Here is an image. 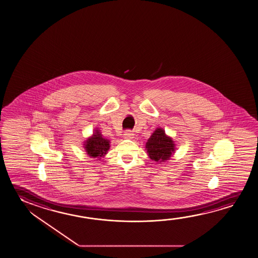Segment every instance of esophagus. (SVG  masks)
Segmentation results:
<instances>
[{
    "label": "esophagus",
    "mask_w": 258,
    "mask_h": 258,
    "mask_svg": "<svg viewBox=\"0 0 258 258\" xmlns=\"http://www.w3.org/2000/svg\"><path fill=\"white\" fill-rule=\"evenodd\" d=\"M123 136H124V138H126V139H133V138L135 137V134H133L132 132L127 131L124 133Z\"/></svg>",
    "instance_id": "34e87169"
}]
</instances>
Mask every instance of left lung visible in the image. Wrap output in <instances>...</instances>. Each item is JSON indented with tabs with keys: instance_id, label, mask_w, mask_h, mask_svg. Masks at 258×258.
Returning <instances> with one entry per match:
<instances>
[{
	"instance_id": "1",
	"label": "left lung",
	"mask_w": 258,
	"mask_h": 258,
	"mask_svg": "<svg viewBox=\"0 0 258 258\" xmlns=\"http://www.w3.org/2000/svg\"><path fill=\"white\" fill-rule=\"evenodd\" d=\"M145 150L152 161L161 164L170 160L176 152V144L170 136H168L163 128H157L148 139Z\"/></svg>"
}]
</instances>
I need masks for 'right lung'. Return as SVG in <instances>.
Listing matches in <instances>:
<instances>
[{
	"label": "right lung",
	"mask_w": 258,
	"mask_h": 258,
	"mask_svg": "<svg viewBox=\"0 0 258 258\" xmlns=\"http://www.w3.org/2000/svg\"><path fill=\"white\" fill-rule=\"evenodd\" d=\"M83 147L90 158L100 160L101 158H104L107 154L110 148V141L104 138L97 128L95 129L93 135L83 143Z\"/></svg>",
	"instance_id": "1"
}]
</instances>
